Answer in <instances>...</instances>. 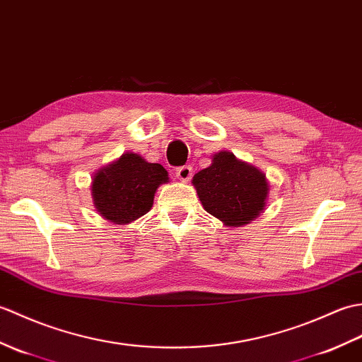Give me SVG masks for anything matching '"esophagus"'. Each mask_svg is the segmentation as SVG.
I'll return each instance as SVG.
<instances>
[{
    "mask_svg": "<svg viewBox=\"0 0 362 362\" xmlns=\"http://www.w3.org/2000/svg\"><path fill=\"white\" fill-rule=\"evenodd\" d=\"M192 167L190 165H182L178 167V170H176V178L180 181H189L192 178Z\"/></svg>",
    "mask_w": 362,
    "mask_h": 362,
    "instance_id": "obj_1",
    "label": "esophagus"
}]
</instances>
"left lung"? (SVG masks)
<instances>
[{"mask_svg":"<svg viewBox=\"0 0 362 362\" xmlns=\"http://www.w3.org/2000/svg\"><path fill=\"white\" fill-rule=\"evenodd\" d=\"M192 182L206 211L234 228L263 212L269 192L264 173L230 151L214 155L212 164L198 172Z\"/></svg>","mask_w":362,"mask_h":362,"instance_id":"8db88e82","label":"left lung"}]
</instances>
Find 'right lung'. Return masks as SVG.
Returning a JSON list of instances; mask_svg holds the SVG:
<instances>
[{"instance_id": "add662e5", "label": "right lung", "mask_w": 362, "mask_h": 362, "mask_svg": "<svg viewBox=\"0 0 362 362\" xmlns=\"http://www.w3.org/2000/svg\"><path fill=\"white\" fill-rule=\"evenodd\" d=\"M167 181L163 165L128 151L94 175L93 202L105 220L128 224L150 211L156 189Z\"/></svg>"}]
</instances>
